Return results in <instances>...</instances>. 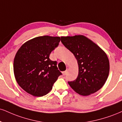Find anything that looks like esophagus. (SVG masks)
<instances>
[{"label":"esophagus","instance_id":"obj_1","mask_svg":"<svg viewBox=\"0 0 122 122\" xmlns=\"http://www.w3.org/2000/svg\"><path fill=\"white\" fill-rule=\"evenodd\" d=\"M67 71H68V70L66 69V70H65V71H63V72H62V73H63V75H64V76H66V75L67 73Z\"/></svg>","mask_w":122,"mask_h":122}]
</instances>
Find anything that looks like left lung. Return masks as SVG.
I'll return each mask as SVG.
<instances>
[{"label":"left lung","instance_id":"1","mask_svg":"<svg viewBox=\"0 0 122 122\" xmlns=\"http://www.w3.org/2000/svg\"><path fill=\"white\" fill-rule=\"evenodd\" d=\"M61 41L77 60L78 75L69 81L70 87L79 94L86 96L103 87L110 70L106 54L96 44L83 35L61 37Z\"/></svg>","mask_w":122,"mask_h":122}]
</instances>
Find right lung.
<instances>
[{"label":"right lung","instance_id":"add662e5","mask_svg":"<svg viewBox=\"0 0 122 122\" xmlns=\"http://www.w3.org/2000/svg\"><path fill=\"white\" fill-rule=\"evenodd\" d=\"M60 40V37L39 36L25 42L18 50L14 61V74L27 93L35 97L46 95L62 74L57 61L49 58Z\"/></svg>","mask_w":122,"mask_h":122}]
</instances>
